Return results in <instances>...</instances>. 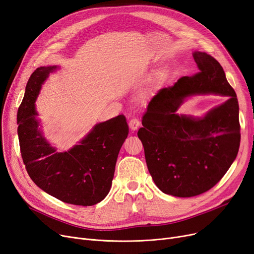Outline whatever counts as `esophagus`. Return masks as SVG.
I'll return each mask as SVG.
<instances>
[{
    "mask_svg": "<svg viewBox=\"0 0 254 254\" xmlns=\"http://www.w3.org/2000/svg\"><path fill=\"white\" fill-rule=\"evenodd\" d=\"M128 127L132 130H137L140 127V121L137 118H132L128 121Z\"/></svg>",
    "mask_w": 254,
    "mask_h": 254,
    "instance_id": "esophagus-1",
    "label": "esophagus"
}]
</instances>
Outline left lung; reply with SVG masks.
<instances>
[{"label": "left lung", "instance_id": "1", "mask_svg": "<svg viewBox=\"0 0 254 254\" xmlns=\"http://www.w3.org/2000/svg\"><path fill=\"white\" fill-rule=\"evenodd\" d=\"M200 72L181 77L149 101L138 137L157 187L166 194L189 198L209 190L236 160L240 141L239 102L220 63L194 51ZM226 96L228 100L202 118L179 116L189 97Z\"/></svg>", "mask_w": 254, "mask_h": 254}]
</instances>
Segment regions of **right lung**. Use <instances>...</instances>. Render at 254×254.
Returning <instances> with one entry per match:
<instances>
[{"mask_svg":"<svg viewBox=\"0 0 254 254\" xmlns=\"http://www.w3.org/2000/svg\"><path fill=\"white\" fill-rule=\"evenodd\" d=\"M58 65L37 68L27 82L17 111V135L24 164L31 180L64 203L92 206L109 193L120 148L128 134L124 115L93 127L78 144L58 152L44 136L35 101Z\"/></svg>","mask_w":254,"mask_h":254,"instance_id":"right-lung-1","label":"right lung"}]
</instances>
